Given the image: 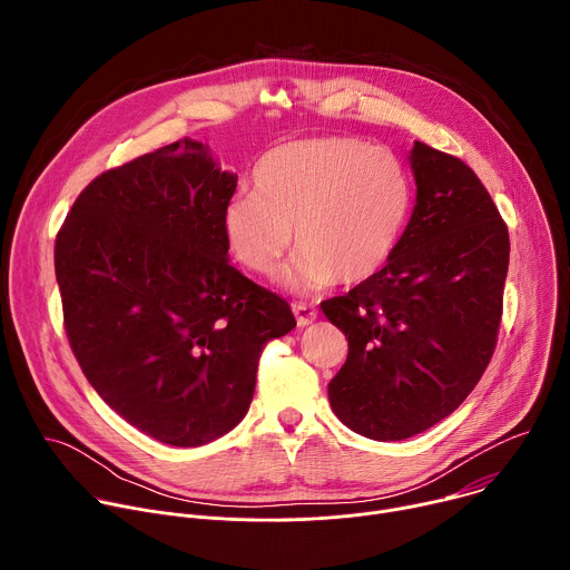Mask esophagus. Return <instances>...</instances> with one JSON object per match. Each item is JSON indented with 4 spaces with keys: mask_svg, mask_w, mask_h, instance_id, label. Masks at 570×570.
Segmentation results:
<instances>
[{
    "mask_svg": "<svg viewBox=\"0 0 570 570\" xmlns=\"http://www.w3.org/2000/svg\"><path fill=\"white\" fill-rule=\"evenodd\" d=\"M293 313H295V320L299 327H308V324L315 322V317H317V311L306 304H293Z\"/></svg>",
    "mask_w": 570,
    "mask_h": 570,
    "instance_id": "obj_1",
    "label": "esophagus"
}]
</instances>
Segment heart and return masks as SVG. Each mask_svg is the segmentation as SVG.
Segmentation results:
<instances>
[{
    "mask_svg": "<svg viewBox=\"0 0 570 570\" xmlns=\"http://www.w3.org/2000/svg\"><path fill=\"white\" fill-rule=\"evenodd\" d=\"M255 194L232 196L220 214L229 253L273 275L295 246L284 282L313 293L372 282L392 259L411 212L399 161L356 137H308L271 148L253 169Z\"/></svg>",
    "mask_w": 570,
    "mask_h": 570,
    "instance_id": "obj_1",
    "label": "heart"
}]
</instances>
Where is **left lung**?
<instances>
[{"label": "left lung", "mask_w": 570, "mask_h": 570, "mask_svg": "<svg viewBox=\"0 0 570 570\" xmlns=\"http://www.w3.org/2000/svg\"><path fill=\"white\" fill-rule=\"evenodd\" d=\"M417 196L387 266L322 311L350 354L330 383L336 417L396 442L449 417L497 347L510 264L508 227L462 159L415 141Z\"/></svg>", "instance_id": "obj_1"}]
</instances>
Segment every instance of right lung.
<instances>
[{
    "label": "right lung",
    "instance_id": "add662e5",
    "mask_svg": "<svg viewBox=\"0 0 570 570\" xmlns=\"http://www.w3.org/2000/svg\"><path fill=\"white\" fill-rule=\"evenodd\" d=\"M236 189L185 137L101 174L56 236L73 356L110 409L148 438L200 446L246 417L268 341L291 306L229 266L220 214Z\"/></svg>",
    "mask_w": 570,
    "mask_h": 570
}]
</instances>
